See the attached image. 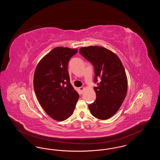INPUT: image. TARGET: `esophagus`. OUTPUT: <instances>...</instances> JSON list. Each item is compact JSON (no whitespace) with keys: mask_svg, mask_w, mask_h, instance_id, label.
<instances>
[{"mask_svg":"<svg viewBox=\"0 0 160 160\" xmlns=\"http://www.w3.org/2000/svg\"><path fill=\"white\" fill-rule=\"evenodd\" d=\"M84 89V87H80V88H79L80 91H81L82 92L83 91Z\"/></svg>","mask_w":160,"mask_h":160,"instance_id":"1","label":"esophagus"}]
</instances>
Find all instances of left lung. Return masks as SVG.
I'll list each match as a JSON object with an SVG mask.
<instances>
[{"instance_id":"left-lung-1","label":"left lung","mask_w":160,"mask_h":160,"mask_svg":"<svg viewBox=\"0 0 160 160\" xmlns=\"http://www.w3.org/2000/svg\"><path fill=\"white\" fill-rule=\"evenodd\" d=\"M79 52L94 67V82L101 78L93 88L97 98L89 108L96 118L108 119L118 112L127 95L128 81L124 67L118 56L106 48L84 47Z\"/></svg>"}]
</instances>
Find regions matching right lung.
Listing matches in <instances>:
<instances>
[{"label": "right lung", "instance_id": "1", "mask_svg": "<svg viewBox=\"0 0 160 160\" xmlns=\"http://www.w3.org/2000/svg\"><path fill=\"white\" fill-rule=\"evenodd\" d=\"M78 49L58 47L38 63L33 77L37 99L44 111L56 121L71 116L79 95L70 83L68 64Z\"/></svg>", "mask_w": 160, "mask_h": 160}]
</instances>
